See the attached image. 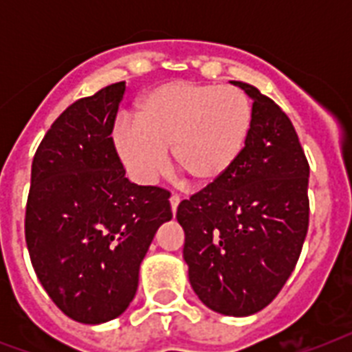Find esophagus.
<instances>
[{
    "instance_id": "obj_1",
    "label": "esophagus",
    "mask_w": 352,
    "mask_h": 352,
    "mask_svg": "<svg viewBox=\"0 0 352 352\" xmlns=\"http://www.w3.org/2000/svg\"><path fill=\"white\" fill-rule=\"evenodd\" d=\"M179 203H181V197H179V195H171V197H170V204H171V212H173V215H175L177 206H179Z\"/></svg>"
}]
</instances>
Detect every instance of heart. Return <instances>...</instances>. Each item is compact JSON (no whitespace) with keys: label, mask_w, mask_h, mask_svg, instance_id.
I'll use <instances>...</instances> for the list:
<instances>
[{"label":"heart","mask_w":352,"mask_h":352,"mask_svg":"<svg viewBox=\"0 0 352 352\" xmlns=\"http://www.w3.org/2000/svg\"><path fill=\"white\" fill-rule=\"evenodd\" d=\"M135 122H120L113 146L129 177L151 184L175 164L197 186L219 182L239 160L252 127V106L239 89L177 80L146 91Z\"/></svg>","instance_id":"b5f03b06"}]
</instances>
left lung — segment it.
Masks as SVG:
<instances>
[{"label": "left lung", "instance_id": "8db88e82", "mask_svg": "<svg viewBox=\"0 0 352 352\" xmlns=\"http://www.w3.org/2000/svg\"><path fill=\"white\" fill-rule=\"evenodd\" d=\"M239 160L219 182L182 201L184 261L199 300L225 316L270 303L294 270L309 228V162L290 118L257 87Z\"/></svg>", "mask_w": 352, "mask_h": 352}]
</instances>
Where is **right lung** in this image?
<instances>
[{
  "mask_svg": "<svg viewBox=\"0 0 352 352\" xmlns=\"http://www.w3.org/2000/svg\"><path fill=\"white\" fill-rule=\"evenodd\" d=\"M124 82L80 98L36 151L25 212L30 261L71 320H115L137 294L138 270L159 226L173 217L170 192L129 182L113 146Z\"/></svg>",
  "mask_w": 352,
  "mask_h": 352,
  "instance_id": "add662e5",
  "label": "right lung"
}]
</instances>
